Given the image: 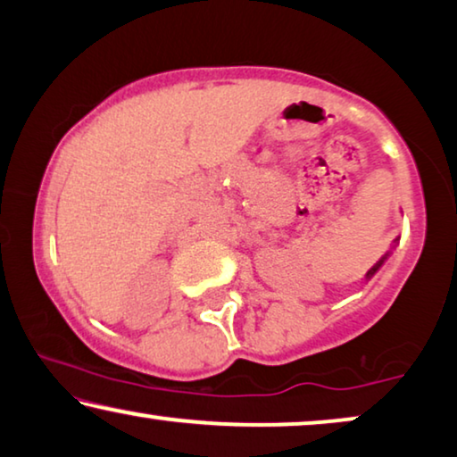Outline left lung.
Wrapping results in <instances>:
<instances>
[{
	"label": "left lung",
	"instance_id": "8db88e82",
	"mask_svg": "<svg viewBox=\"0 0 457 457\" xmlns=\"http://www.w3.org/2000/svg\"><path fill=\"white\" fill-rule=\"evenodd\" d=\"M397 245H399V236H397V238H395V240L391 242V248H388V251H386L385 254H382V257H380L378 261H376V263H374L372 267H370V270L366 271V276H363V279H366V282H368V279H372V276H374V273H376V271H378L382 265H385V261H386L388 257H391L393 248H395V246H397Z\"/></svg>",
	"mask_w": 457,
	"mask_h": 457
}]
</instances>
